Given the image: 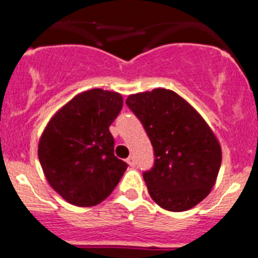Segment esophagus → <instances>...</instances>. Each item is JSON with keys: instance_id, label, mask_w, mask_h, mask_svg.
Returning a JSON list of instances; mask_svg holds the SVG:
<instances>
[{"instance_id": "esophagus-1", "label": "esophagus", "mask_w": 258, "mask_h": 258, "mask_svg": "<svg viewBox=\"0 0 258 258\" xmlns=\"http://www.w3.org/2000/svg\"><path fill=\"white\" fill-rule=\"evenodd\" d=\"M127 163H128L131 167H134L135 164H136V161H135V157H132V155H131V157L127 158Z\"/></svg>"}]
</instances>
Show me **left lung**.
<instances>
[{
	"label": "left lung",
	"mask_w": 258,
	"mask_h": 258,
	"mask_svg": "<svg viewBox=\"0 0 258 258\" xmlns=\"http://www.w3.org/2000/svg\"><path fill=\"white\" fill-rule=\"evenodd\" d=\"M126 103L154 149V167L144 173L152 199L171 212L196 207L211 192L221 166V145L215 132L172 90L132 94Z\"/></svg>",
	"instance_id": "8db88e82"
}]
</instances>
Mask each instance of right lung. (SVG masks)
I'll return each mask as SVG.
<instances>
[{
    "mask_svg": "<svg viewBox=\"0 0 258 258\" xmlns=\"http://www.w3.org/2000/svg\"><path fill=\"white\" fill-rule=\"evenodd\" d=\"M122 95L91 89L55 113L38 141V159L50 186L68 203L94 207L112 194L127 164L114 155L109 126Z\"/></svg>",
    "mask_w": 258,
    "mask_h": 258,
    "instance_id": "right-lung-1",
    "label": "right lung"
}]
</instances>
